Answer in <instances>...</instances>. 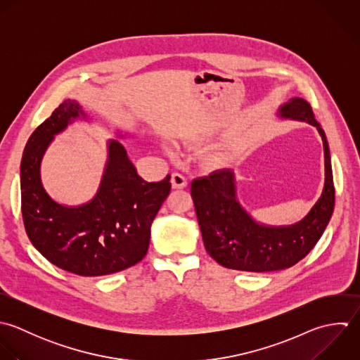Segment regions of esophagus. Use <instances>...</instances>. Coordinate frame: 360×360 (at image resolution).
I'll list each match as a JSON object with an SVG mask.
<instances>
[{"label": "esophagus", "mask_w": 360, "mask_h": 360, "mask_svg": "<svg viewBox=\"0 0 360 360\" xmlns=\"http://www.w3.org/2000/svg\"><path fill=\"white\" fill-rule=\"evenodd\" d=\"M171 184H172V188H174V189H184V188H186L188 181H186V178H185L184 175L175 172V174H172V176H171Z\"/></svg>", "instance_id": "34e87169"}]
</instances>
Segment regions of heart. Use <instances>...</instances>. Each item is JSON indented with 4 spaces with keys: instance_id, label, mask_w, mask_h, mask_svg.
I'll list each match as a JSON object with an SVG mask.
<instances>
[{
    "instance_id": "obj_1",
    "label": "heart",
    "mask_w": 360,
    "mask_h": 360,
    "mask_svg": "<svg viewBox=\"0 0 360 360\" xmlns=\"http://www.w3.org/2000/svg\"><path fill=\"white\" fill-rule=\"evenodd\" d=\"M169 154H171V155H172V153H171V151H169Z\"/></svg>"
}]
</instances>
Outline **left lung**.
I'll return each mask as SVG.
<instances>
[{
	"label": "left lung",
	"mask_w": 360,
	"mask_h": 360,
	"mask_svg": "<svg viewBox=\"0 0 360 360\" xmlns=\"http://www.w3.org/2000/svg\"><path fill=\"white\" fill-rule=\"evenodd\" d=\"M281 119L313 124L324 146L326 181L320 199L304 219L290 226L257 221L237 198L233 169H219L192 182L191 193L207 254L221 266L245 272H272L303 259L321 238L334 212L335 188L327 136L303 98L278 109Z\"/></svg>",
	"instance_id": "left-lung-1"
}]
</instances>
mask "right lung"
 I'll return each mask as SVG.
<instances>
[{
	"label": "right lung",
	"mask_w": 360,
	"mask_h": 360,
	"mask_svg": "<svg viewBox=\"0 0 360 360\" xmlns=\"http://www.w3.org/2000/svg\"><path fill=\"white\" fill-rule=\"evenodd\" d=\"M79 119L89 116L78 101L67 99L29 137L20 161L22 217L30 243L49 262L79 276H103L144 258L171 182L169 175L146 182L123 144L110 139L95 196L78 206L56 202L41 184V158L54 136Z\"/></svg>",
	"instance_id": "right-lung-1"
}]
</instances>
